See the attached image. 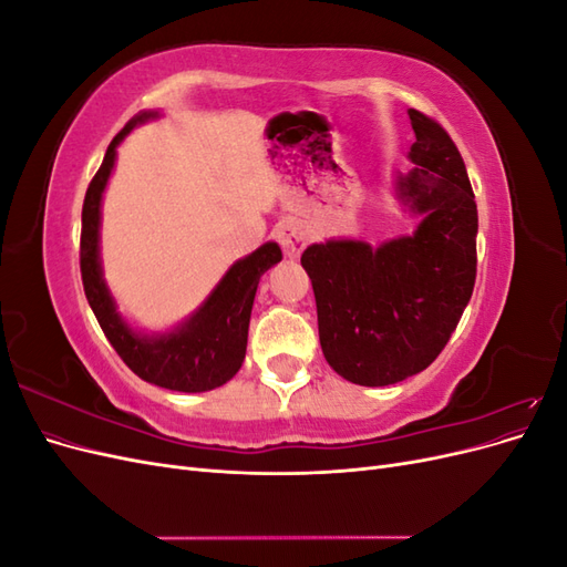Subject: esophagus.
Here are the masks:
<instances>
[{"label": "esophagus", "mask_w": 567, "mask_h": 567, "mask_svg": "<svg viewBox=\"0 0 567 567\" xmlns=\"http://www.w3.org/2000/svg\"><path fill=\"white\" fill-rule=\"evenodd\" d=\"M277 241L288 257H298L307 246V231L293 219H286L277 227Z\"/></svg>", "instance_id": "esophagus-1"}]
</instances>
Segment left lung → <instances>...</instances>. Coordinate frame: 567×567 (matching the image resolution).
<instances>
[{
    "mask_svg": "<svg viewBox=\"0 0 567 567\" xmlns=\"http://www.w3.org/2000/svg\"><path fill=\"white\" fill-rule=\"evenodd\" d=\"M416 142L394 196L419 215L411 234L371 246L357 238L312 244L300 262L312 279L319 342L342 379L381 388L435 362L475 286L477 208L466 165L435 120L409 109Z\"/></svg>",
    "mask_w": 567,
    "mask_h": 567,
    "instance_id": "left-lung-1",
    "label": "left lung"
}]
</instances>
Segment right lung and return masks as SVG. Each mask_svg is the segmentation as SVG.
Instances as JSON below:
<instances>
[{"label":"right lung","instance_id":"right-lung-1","mask_svg":"<svg viewBox=\"0 0 567 567\" xmlns=\"http://www.w3.org/2000/svg\"><path fill=\"white\" fill-rule=\"evenodd\" d=\"M158 115V111L136 113L115 134L104 163L87 188L80 238L82 286L109 342L142 381L177 392H205L225 385L241 369L257 284L267 269L281 262L284 255L279 244L267 241L236 260L198 310L169 331H140L117 312V302L101 267V200L113 175L117 146L136 125H144Z\"/></svg>","mask_w":567,"mask_h":567}]
</instances>
